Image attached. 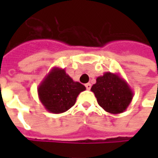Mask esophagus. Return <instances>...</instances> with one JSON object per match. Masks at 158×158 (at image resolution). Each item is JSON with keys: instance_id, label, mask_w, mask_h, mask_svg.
Returning <instances> with one entry per match:
<instances>
[{"instance_id": "esophagus-1", "label": "esophagus", "mask_w": 158, "mask_h": 158, "mask_svg": "<svg viewBox=\"0 0 158 158\" xmlns=\"http://www.w3.org/2000/svg\"><path fill=\"white\" fill-rule=\"evenodd\" d=\"M85 87H86V89H90V88H91V85L89 84V83H87V84H85Z\"/></svg>"}]
</instances>
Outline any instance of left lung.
Wrapping results in <instances>:
<instances>
[{
    "mask_svg": "<svg viewBox=\"0 0 158 158\" xmlns=\"http://www.w3.org/2000/svg\"><path fill=\"white\" fill-rule=\"evenodd\" d=\"M90 90L97 102L106 112L113 114L123 113L131 102L134 92L118 73L106 72L96 79Z\"/></svg>",
    "mask_w": 158,
    "mask_h": 158,
    "instance_id": "1",
    "label": "left lung"
}]
</instances>
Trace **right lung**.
<instances>
[{
    "label": "right lung",
    "mask_w": 158,
    "mask_h": 158,
    "mask_svg": "<svg viewBox=\"0 0 158 158\" xmlns=\"http://www.w3.org/2000/svg\"><path fill=\"white\" fill-rule=\"evenodd\" d=\"M85 86L73 81L65 69L55 67L47 73L38 86V96L46 111L62 113L70 109L76 102L79 93Z\"/></svg>",
    "instance_id": "obj_1"
}]
</instances>
